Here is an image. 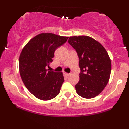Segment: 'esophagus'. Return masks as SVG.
<instances>
[{"mask_svg":"<svg viewBox=\"0 0 129 129\" xmlns=\"http://www.w3.org/2000/svg\"><path fill=\"white\" fill-rule=\"evenodd\" d=\"M63 74H64L66 76H69L70 75V73H67L64 72V71H63Z\"/></svg>","mask_w":129,"mask_h":129,"instance_id":"esophagus-1","label":"esophagus"}]
</instances>
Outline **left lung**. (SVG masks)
Returning a JSON list of instances; mask_svg holds the SVG:
<instances>
[{
    "label": "left lung",
    "mask_w": 129,
    "mask_h": 129,
    "mask_svg": "<svg viewBox=\"0 0 129 129\" xmlns=\"http://www.w3.org/2000/svg\"><path fill=\"white\" fill-rule=\"evenodd\" d=\"M68 42L79 58V81L75 85L79 95L94 98L106 87L111 71V61L103 46L89 36H73Z\"/></svg>",
    "instance_id": "left-lung-1"
}]
</instances>
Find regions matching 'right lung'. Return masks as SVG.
<instances>
[{
  "mask_svg": "<svg viewBox=\"0 0 129 129\" xmlns=\"http://www.w3.org/2000/svg\"><path fill=\"white\" fill-rule=\"evenodd\" d=\"M69 37L41 33L23 47L19 57L20 76L27 89L37 99L49 100L59 94L64 82L62 72L48 71L55 51Z\"/></svg>",
  "mask_w": 129,
  "mask_h": 129,
  "instance_id": "right-lung-1",
  "label": "right lung"
}]
</instances>
